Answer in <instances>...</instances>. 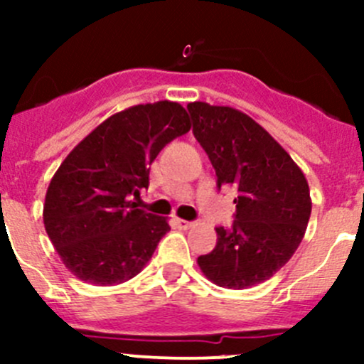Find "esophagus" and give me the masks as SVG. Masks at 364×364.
<instances>
[{
    "mask_svg": "<svg viewBox=\"0 0 364 364\" xmlns=\"http://www.w3.org/2000/svg\"><path fill=\"white\" fill-rule=\"evenodd\" d=\"M176 226L182 228V230H189V228L195 226V222H189V220H184V218H176Z\"/></svg>",
    "mask_w": 364,
    "mask_h": 364,
    "instance_id": "esophagus-1",
    "label": "esophagus"
}]
</instances>
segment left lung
<instances>
[{
  "label": "left lung",
  "instance_id": "1",
  "mask_svg": "<svg viewBox=\"0 0 364 364\" xmlns=\"http://www.w3.org/2000/svg\"><path fill=\"white\" fill-rule=\"evenodd\" d=\"M193 134L211 160L217 186H233V226L215 228L217 246L198 257L205 277L244 290L268 281L291 259L311 213L301 167L253 118L233 107L193 102Z\"/></svg>",
  "mask_w": 364,
  "mask_h": 364
}]
</instances>
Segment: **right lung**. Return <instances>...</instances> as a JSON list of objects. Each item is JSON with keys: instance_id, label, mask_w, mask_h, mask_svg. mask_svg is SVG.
<instances>
[{"instance_id": "1", "label": "right lung", "mask_w": 364, "mask_h": 364, "mask_svg": "<svg viewBox=\"0 0 364 364\" xmlns=\"http://www.w3.org/2000/svg\"><path fill=\"white\" fill-rule=\"evenodd\" d=\"M191 129L176 102L117 112L74 147L50 180L43 224L80 281L112 286L133 279L171 230L166 217L138 210L149 167L167 144Z\"/></svg>"}]
</instances>
